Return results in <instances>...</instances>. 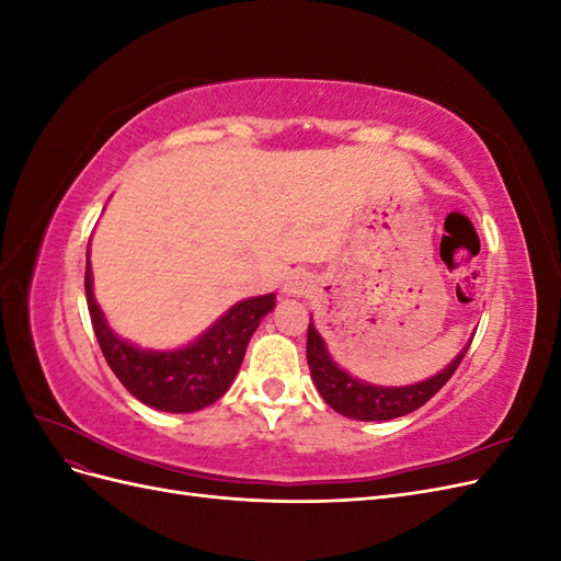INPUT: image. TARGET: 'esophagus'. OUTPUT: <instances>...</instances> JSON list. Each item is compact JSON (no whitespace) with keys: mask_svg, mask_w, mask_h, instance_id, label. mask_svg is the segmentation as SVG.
Here are the masks:
<instances>
[{"mask_svg":"<svg viewBox=\"0 0 561 561\" xmlns=\"http://www.w3.org/2000/svg\"><path fill=\"white\" fill-rule=\"evenodd\" d=\"M309 287H311V283H309L307 276H304V274H293L290 278H287V283H285V293L290 295V297H301V295L309 293Z\"/></svg>","mask_w":561,"mask_h":561,"instance_id":"1","label":"esophagus"}]
</instances>
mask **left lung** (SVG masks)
<instances>
[{
  "label": "left lung",
  "instance_id": "left-lung-1",
  "mask_svg": "<svg viewBox=\"0 0 561 561\" xmlns=\"http://www.w3.org/2000/svg\"><path fill=\"white\" fill-rule=\"evenodd\" d=\"M468 346L461 348V353H458L456 358L439 371V375L426 381H419L412 386H396V388L371 386L360 379H353L346 369H342L332 360L325 342H322V336L318 334L311 320L309 336H307V360H309L311 379L318 388V393L334 412L344 414L348 419H358V421H390L419 410L421 404H426L437 390L451 379L456 367L461 365L463 355L468 353Z\"/></svg>",
  "mask_w": 561,
  "mask_h": 561
}]
</instances>
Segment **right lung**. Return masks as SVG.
Wrapping results in <instances>:
<instances>
[{
    "mask_svg": "<svg viewBox=\"0 0 561 561\" xmlns=\"http://www.w3.org/2000/svg\"><path fill=\"white\" fill-rule=\"evenodd\" d=\"M83 287L100 351L116 379L140 402L173 414L198 412L227 393L239 375L252 332L276 307L274 293L243 299L215 320L196 342L175 351H147L118 339L107 325L93 297L89 260Z\"/></svg>",
    "mask_w": 561,
    "mask_h": 561,
    "instance_id": "add662e5",
    "label": "right lung"
}]
</instances>
